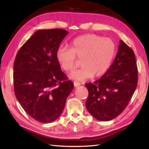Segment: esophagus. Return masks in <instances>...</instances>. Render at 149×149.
<instances>
[{
	"instance_id": "esophagus-1",
	"label": "esophagus",
	"mask_w": 149,
	"mask_h": 149,
	"mask_svg": "<svg viewBox=\"0 0 149 149\" xmlns=\"http://www.w3.org/2000/svg\"><path fill=\"white\" fill-rule=\"evenodd\" d=\"M74 86L75 87H77L79 86H80L81 83H79V82H77V81H74Z\"/></svg>"
}]
</instances>
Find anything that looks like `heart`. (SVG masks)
Segmentation results:
<instances>
[{
    "mask_svg": "<svg viewBox=\"0 0 149 149\" xmlns=\"http://www.w3.org/2000/svg\"><path fill=\"white\" fill-rule=\"evenodd\" d=\"M70 47V49L59 48L56 58L59 65L66 72L74 69L75 58L81 59L82 67L70 74V77L77 81L104 75L109 68L116 52V45L111 39L93 34L76 38L72 41Z\"/></svg>",
    "mask_w": 149,
    "mask_h": 149,
    "instance_id": "b5f03b06",
    "label": "heart"
}]
</instances>
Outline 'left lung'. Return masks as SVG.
<instances>
[{
  "instance_id": "8db88e82",
  "label": "left lung",
  "mask_w": 149,
  "mask_h": 149,
  "mask_svg": "<svg viewBox=\"0 0 149 149\" xmlns=\"http://www.w3.org/2000/svg\"><path fill=\"white\" fill-rule=\"evenodd\" d=\"M137 84L134 53L120 40L118 52L107 71L99 79L85 84L88 90L87 110L100 121L113 120L127 107Z\"/></svg>"
}]
</instances>
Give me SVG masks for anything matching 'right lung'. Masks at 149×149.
Here are the masks:
<instances>
[{"mask_svg": "<svg viewBox=\"0 0 149 149\" xmlns=\"http://www.w3.org/2000/svg\"><path fill=\"white\" fill-rule=\"evenodd\" d=\"M68 31H36L18 50L13 65L15 96L31 118L50 123L61 115L74 88L57 62L56 53Z\"/></svg>", "mask_w": 149, "mask_h": 149, "instance_id": "1", "label": "right lung"}]
</instances>
